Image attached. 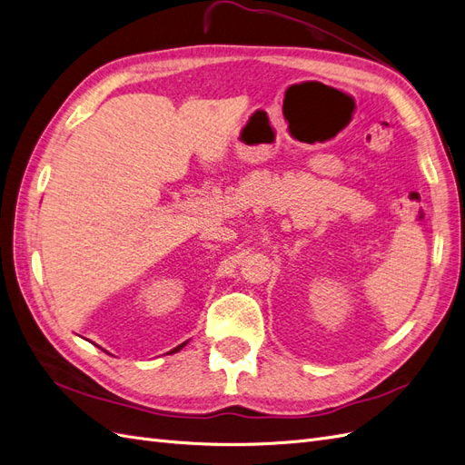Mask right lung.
Instances as JSON below:
<instances>
[{
  "label": "right lung",
  "mask_w": 465,
  "mask_h": 465,
  "mask_svg": "<svg viewBox=\"0 0 465 465\" xmlns=\"http://www.w3.org/2000/svg\"><path fill=\"white\" fill-rule=\"evenodd\" d=\"M184 345H186V341H184V343H182V345H178V347H174V349L171 351V353H176V351H180V349H182V347H184Z\"/></svg>",
  "instance_id": "obj_1"
}]
</instances>
